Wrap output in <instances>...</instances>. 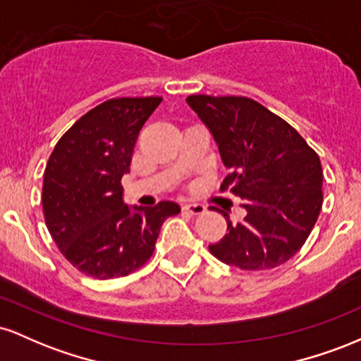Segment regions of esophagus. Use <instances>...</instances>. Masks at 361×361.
I'll return each instance as SVG.
<instances>
[{
    "mask_svg": "<svg viewBox=\"0 0 361 361\" xmlns=\"http://www.w3.org/2000/svg\"><path fill=\"white\" fill-rule=\"evenodd\" d=\"M183 210H185V212L192 214V215H200V214L205 212V207L202 204H185Z\"/></svg>",
    "mask_w": 361,
    "mask_h": 361,
    "instance_id": "obj_1",
    "label": "esophagus"
}]
</instances>
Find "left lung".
I'll return each mask as SVG.
<instances>
[{
	"label": "left lung",
	"mask_w": 361,
	"mask_h": 361,
	"mask_svg": "<svg viewBox=\"0 0 361 361\" xmlns=\"http://www.w3.org/2000/svg\"><path fill=\"white\" fill-rule=\"evenodd\" d=\"M217 142L229 175L221 190L241 197L244 221L209 250L241 270H270L304 246L322 207L319 156L290 123L244 97L186 98Z\"/></svg>",
	"instance_id": "8db88e82"
}]
</instances>
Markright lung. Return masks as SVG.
I'll return each instance as SVG.
<instances>
[{
	"label": "right lung",
	"mask_w": 361,
	"mask_h": 361,
	"mask_svg": "<svg viewBox=\"0 0 361 361\" xmlns=\"http://www.w3.org/2000/svg\"><path fill=\"white\" fill-rule=\"evenodd\" d=\"M159 97L111 98L85 114L59 139L44 173L47 229L64 258L93 279H117L151 258L161 226L180 214L175 202L128 207V173L139 132Z\"/></svg>",
	"instance_id": "1"
}]
</instances>
